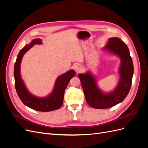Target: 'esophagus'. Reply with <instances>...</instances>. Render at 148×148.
<instances>
[{"label":"esophagus","mask_w":148,"mask_h":148,"mask_svg":"<svg viewBox=\"0 0 148 148\" xmlns=\"http://www.w3.org/2000/svg\"><path fill=\"white\" fill-rule=\"evenodd\" d=\"M75 70L77 71H80L82 70V66L80 65H77V66H75Z\"/></svg>","instance_id":"obj_1"}]
</instances>
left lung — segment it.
Returning <instances> with one entry per match:
<instances>
[{"label": "left lung", "instance_id": "8db88e82", "mask_svg": "<svg viewBox=\"0 0 148 148\" xmlns=\"http://www.w3.org/2000/svg\"><path fill=\"white\" fill-rule=\"evenodd\" d=\"M104 48L117 54L122 60L120 80L115 90L109 94H103L97 88L95 78L90 74L78 75L86 102L95 109L110 108L122 102L128 95L132 83L133 64L126 44L119 38H112L109 39Z\"/></svg>", "mask_w": 148, "mask_h": 148}]
</instances>
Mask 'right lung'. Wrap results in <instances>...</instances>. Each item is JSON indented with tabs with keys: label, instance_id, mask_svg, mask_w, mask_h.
<instances>
[{
	"label": "right lung",
	"instance_id": "obj_1",
	"mask_svg": "<svg viewBox=\"0 0 148 148\" xmlns=\"http://www.w3.org/2000/svg\"><path fill=\"white\" fill-rule=\"evenodd\" d=\"M41 39H35L29 45H26L21 49L17 56L14 66L15 86L18 96L23 104L29 108L41 112H49L59 109L63 104L65 90L70 80L75 75V71L73 70L62 75L57 78L55 88L52 93L47 97L38 98L34 97L27 91L23 82H22L20 69L21 59L26 52L33 47L35 44H41Z\"/></svg>",
	"mask_w": 148,
	"mask_h": 148
}]
</instances>
